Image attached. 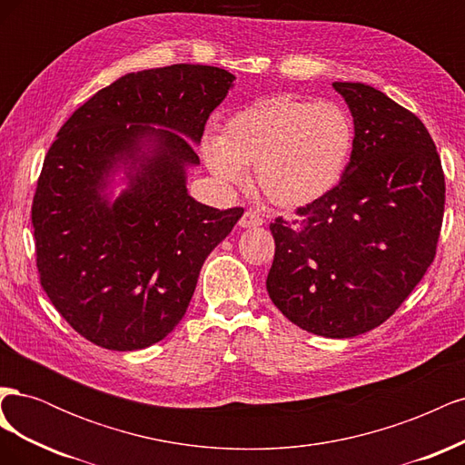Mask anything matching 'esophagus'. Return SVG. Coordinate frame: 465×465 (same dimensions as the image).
Listing matches in <instances>:
<instances>
[{
  "label": "esophagus",
  "instance_id": "1",
  "mask_svg": "<svg viewBox=\"0 0 465 465\" xmlns=\"http://www.w3.org/2000/svg\"><path fill=\"white\" fill-rule=\"evenodd\" d=\"M260 224H263V217L260 213H256V211H246L241 219V227H244V229L260 227Z\"/></svg>",
  "mask_w": 465,
  "mask_h": 465
}]
</instances>
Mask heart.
Segmentation results:
<instances>
[{
  "label": "heart",
  "mask_w": 465,
  "mask_h": 465,
  "mask_svg": "<svg viewBox=\"0 0 465 465\" xmlns=\"http://www.w3.org/2000/svg\"><path fill=\"white\" fill-rule=\"evenodd\" d=\"M353 145L355 125L343 106L281 94L238 110L223 135L205 137L203 157L223 186H244L248 166H256L267 198L299 207L340 184Z\"/></svg>",
  "instance_id": "b5f03b06"
}]
</instances>
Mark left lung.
Here are the masks:
<instances>
[{"mask_svg":"<svg viewBox=\"0 0 465 465\" xmlns=\"http://www.w3.org/2000/svg\"><path fill=\"white\" fill-rule=\"evenodd\" d=\"M353 114L355 145L330 193L272 224L273 304L299 328L355 337L378 328L436 256L446 184L425 124L364 83H333Z\"/></svg>","mask_w":465,"mask_h":465,"instance_id":"8db88e82","label":"left lung"}]
</instances>
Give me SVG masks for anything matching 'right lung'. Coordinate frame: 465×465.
<instances>
[{"instance_id":"obj_1","label":"right lung","mask_w":465,"mask_h":465,"mask_svg":"<svg viewBox=\"0 0 465 465\" xmlns=\"http://www.w3.org/2000/svg\"><path fill=\"white\" fill-rule=\"evenodd\" d=\"M232 81L192 64L128 74L79 106L50 145L33 200L40 285L91 343L135 351L164 340L205 258L242 217L186 188V166L200 164L191 142H202ZM120 163L131 186L110 203Z\"/></svg>"}]
</instances>
